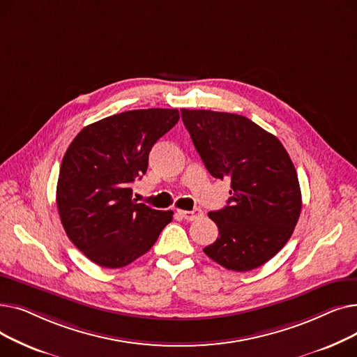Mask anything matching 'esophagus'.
Segmentation results:
<instances>
[{"label":"esophagus","instance_id":"1","mask_svg":"<svg viewBox=\"0 0 357 357\" xmlns=\"http://www.w3.org/2000/svg\"><path fill=\"white\" fill-rule=\"evenodd\" d=\"M178 214H179L182 218H185V220L192 221V220L199 218V217L202 215V211H201L199 208H195V210H192V211H183V210H179V211H178Z\"/></svg>","mask_w":357,"mask_h":357}]
</instances>
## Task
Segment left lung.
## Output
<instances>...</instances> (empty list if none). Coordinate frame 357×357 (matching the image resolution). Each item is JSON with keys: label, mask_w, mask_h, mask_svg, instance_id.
I'll return each mask as SVG.
<instances>
[{"label": "left lung", "mask_w": 357, "mask_h": 357, "mask_svg": "<svg viewBox=\"0 0 357 357\" xmlns=\"http://www.w3.org/2000/svg\"><path fill=\"white\" fill-rule=\"evenodd\" d=\"M207 171L230 178V198L208 217L218 237L204 253L222 268L248 272L266 264L291 238L301 214L295 166L273 135L252 120L210 109H181Z\"/></svg>", "instance_id": "8db88e82"}]
</instances>
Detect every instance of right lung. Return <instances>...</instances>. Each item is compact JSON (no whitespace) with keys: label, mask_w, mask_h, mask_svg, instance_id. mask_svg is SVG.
<instances>
[{"label":"right lung","mask_w":357,"mask_h":357,"mask_svg":"<svg viewBox=\"0 0 357 357\" xmlns=\"http://www.w3.org/2000/svg\"><path fill=\"white\" fill-rule=\"evenodd\" d=\"M179 120L178 109H131L84 127L62 159L56 204L69 240L89 260L117 269L152 249L174 211L133 199L153 144Z\"/></svg>","instance_id":"obj_1"}]
</instances>
